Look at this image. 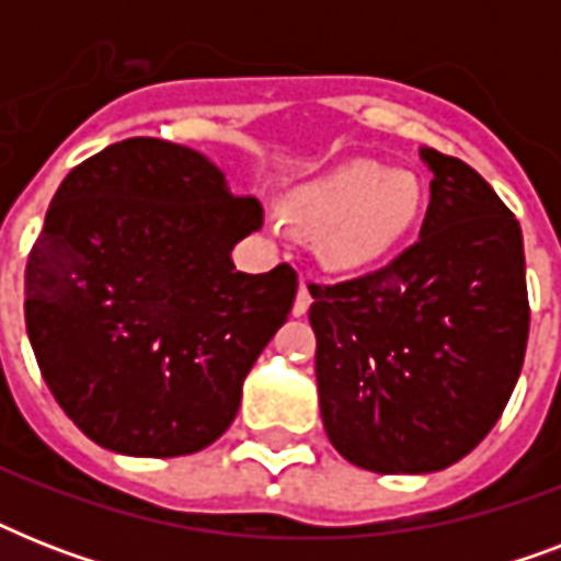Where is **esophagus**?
<instances>
[{
	"label": "esophagus",
	"instance_id": "1",
	"mask_svg": "<svg viewBox=\"0 0 561 561\" xmlns=\"http://www.w3.org/2000/svg\"><path fill=\"white\" fill-rule=\"evenodd\" d=\"M311 306V290H308L306 282H299V294H297V302H294V314L302 317Z\"/></svg>",
	"mask_w": 561,
	"mask_h": 561
}]
</instances>
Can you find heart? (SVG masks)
<instances>
[{
	"label": "heart",
	"instance_id": "obj_1",
	"mask_svg": "<svg viewBox=\"0 0 561 561\" xmlns=\"http://www.w3.org/2000/svg\"><path fill=\"white\" fill-rule=\"evenodd\" d=\"M425 186L408 169L350 160L285 194L294 224L320 238V253L341 271H367L390 259L416 229Z\"/></svg>",
	"mask_w": 561,
	"mask_h": 561
}]
</instances>
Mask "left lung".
Here are the masks:
<instances>
[{
	"instance_id": "1",
	"label": "left lung",
	"mask_w": 561,
	"mask_h": 561,
	"mask_svg": "<svg viewBox=\"0 0 561 561\" xmlns=\"http://www.w3.org/2000/svg\"><path fill=\"white\" fill-rule=\"evenodd\" d=\"M434 171L419 241L378 271L308 285L325 434L378 474L448 469L492 431L522 375V227L462 160Z\"/></svg>"
}]
</instances>
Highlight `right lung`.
Returning <instances> with one entry per match:
<instances>
[{
	"label": "right lung",
	"mask_w": 561,
	"mask_h": 561,
	"mask_svg": "<svg viewBox=\"0 0 561 561\" xmlns=\"http://www.w3.org/2000/svg\"><path fill=\"white\" fill-rule=\"evenodd\" d=\"M262 229L218 165L134 136L75 165L25 264V325L39 373L92 443L183 457L238 413L247 373L288 320L297 271H236Z\"/></svg>",
	"instance_id": "right-lung-1"
}]
</instances>
